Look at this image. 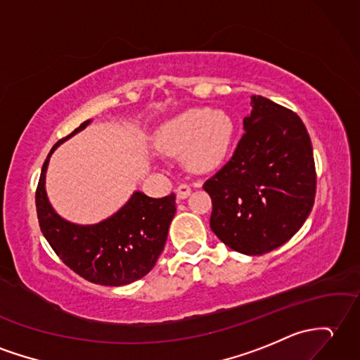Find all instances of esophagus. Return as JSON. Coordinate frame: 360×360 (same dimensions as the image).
<instances>
[{
    "label": "esophagus",
    "instance_id": "esophagus-1",
    "mask_svg": "<svg viewBox=\"0 0 360 360\" xmlns=\"http://www.w3.org/2000/svg\"><path fill=\"white\" fill-rule=\"evenodd\" d=\"M190 193H191V187L188 186V184H179L176 188L178 199H186L190 196Z\"/></svg>",
    "mask_w": 360,
    "mask_h": 360
}]
</instances>
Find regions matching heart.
<instances>
[{"instance_id":"heart-1","label":"heart","mask_w":360,"mask_h":360,"mask_svg":"<svg viewBox=\"0 0 360 360\" xmlns=\"http://www.w3.org/2000/svg\"><path fill=\"white\" fill-rule=\"evenodd\" d=\"M235 138V122L222 110L188 108L164 122L156 131L160 152L178 156L195 173H212L225 164Z\"/></svg>"}]
</instances>
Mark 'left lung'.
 I'll return each mask as SVG.
<instances>
[{
	"label": "left lung",
	"instance_id": "8db88e82",
	"mask_svg": "<svg viewBox=\"0 0 360 360\" xmlns=\"http://www.w3.org/2000/svg\"><path fill=\"white\" fill-rule=\"evenodd\" d=\"M244 135L231 160L204 184L210 229L225 245L259 256L302 227L316 196V167L302 120L264 96H252Z\"/></svg>",
	"mask_w": 360,
	"mask_h": 360
}]
</instances>
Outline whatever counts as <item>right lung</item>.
Instances as JSON below:
<instances>
[{
    "instance_id": "obj_1",
    "label": "right lung",
    "mask_w": 360,
    "mask_h": 360,
    "mask_svg": "<svg viewBox=\"0 0 360 360\" xmlns=\"http://www.w3.org/2000/svg\"><path fill=\"white\" fill-rule=\"evenodd\" d=\"M90 122L84 121L58 141L43 164L35 196L39 229L53 252L81 278L99 285L121 287L144 278L155 266L176 213V196L172 193L156 199L135 191L118 212L98 224L79 225L61 218L46 191L50 156Z\"/></svg>"
}]
</instances>
